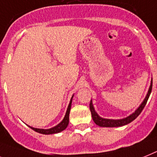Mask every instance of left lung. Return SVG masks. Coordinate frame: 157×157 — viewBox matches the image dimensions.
Listing matches in <instances>:
<instances>
[{
  "mask_svg": "<svg viewBox=\"0 0 157 157\" xmlns=\"http://www.w3.org/2000/svg\"><path fill=\"white\" fill-rule=\"evenodd\" d=\"M152 81L151 82V85H150L149 90H148V93L146 96L145 99L144 100V101L142 102V104L140 105L139 108H138L135 111V113H133L132 115H130L129 117H126L124 119L121 120H110V119H104V118H101V117H99L98 114H97L94 110V108H93V103H92V101H90V104H89V108H90L91 114H92V117H93V121L95 122L96 124L101 126V127H121V126H124L125 124H129L130 122H132V121L136 118L140 114V113L142 112V110L144 109V106H145L146 103L148 100V97L150 96V93L152 92Z\"/></svg>",
  "mask_w": 157,
  "mask_h": 157,
  "instance_id": "8db88e82",
  "label": "left lung"
}]
</instances>
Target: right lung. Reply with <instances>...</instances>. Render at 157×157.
<instances>
[{"label":"right lung","mask_w":157,"mask_h":157,"mask_svg":"<svg viewBox=\"0 0 157 157\" xmlns=\"http://www.w3.org/2000/svg\"><path fill=\"white\" fill-rule=\"evenodd\" d=\"M73 97V96H72ZM72 98H71L70 103L68 105V109H67L66 114L64 116V118L63 119V121L60 122L59 124H57L55 127L52 128H49V129H40V128H35L29 127L31 128L32 129L34 130L36 132H39V133L41 134H45V135H48V134H54V133H58L60 132L63 131L67 128L68 124V121H69V113H70V109H71V105H72Z\"/></svg>","instance_id":"obj_1"}]
</instances>
